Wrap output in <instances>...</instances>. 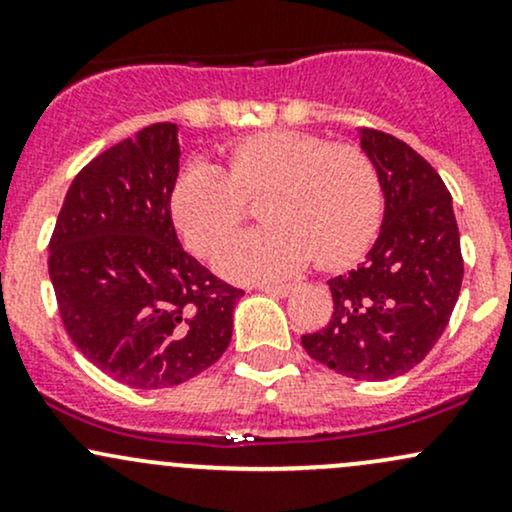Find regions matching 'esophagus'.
Wrapping results in <instances>:
<instances>
[{
    "label": "esophagus",
    "mask_w": 512,
    "mask_h": 512,
    "mask_svg": "<svg viewBox=\"0 0 512 512\" xmlns=\"http://www.w3.org/2000/svg\"><path fill=\"white\" fill-rule=\"evenodd\" d=\"M257 289L264 293H272V296H276V298H284V296H289L293 286L291 284H260Z\"/></svg>",
    "instance_id": "34e87169"
}]
</instances>
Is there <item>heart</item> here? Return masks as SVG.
Here are the masks:
<instances>
[{
  "instance_id": "obj_1",
  "label": "heart",
  "mask_w": 512,
  "mask_h": 512,
  "mask_svg": "<svg viewBox=\"0 0 512 512\" xmlns=\"http://www.w3.org/2000/svg\"><path fill=\"white\" fill-rule=\"evenodd\" d=\"M260 231L228 240L216 267L233 279H276L317 257L339 267L363 252L380 221V182L354 146L303 132H260L226 149V168L190 163L173 187V216L199 255H211L260 199Z\"/></svg>"
}]
</instances>
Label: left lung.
Returning <instances> with one entry per match:
<instances>
[{
  "label": "left lung",
  "mask_w": 512,
  "mask_h": 512,
  "mask_svg": "<svg viewBox=\"0 0 512 512\" xmlns=\"http://www.w3.org/2000/svg\"><path fill=\"white\" fill-rule=\"evenodd\" d=\"M358 134L385 197L383 226L366 260L327 281L332 320L301 344L334 373L375 383L407 373L436 346L464 264L452 197L431 163L392 134Z\"/></svg>",
  "instance_id": "obj_1"
}]
</instances>
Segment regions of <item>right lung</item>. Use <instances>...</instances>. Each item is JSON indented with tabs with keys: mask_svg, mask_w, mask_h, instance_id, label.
<instances>
[{
	"mask_svg": "<svg viewBox=\"0 0 512 512\" xmlns=\"http://www.w3.org/2000/svg\"><path fill=\"white\" fill-rule=\"evenodd\" d=\"M178 170V125L144 127L81 168L50 238L64 330L93 366L137 390L214 366L243 296L182 250L170 216Z\"/></svg>",
	"mask_w": 512,
	"mask_h": 512,
	"instance_id": "add662e5",
	"label": "right lung"
}]
</instances>
